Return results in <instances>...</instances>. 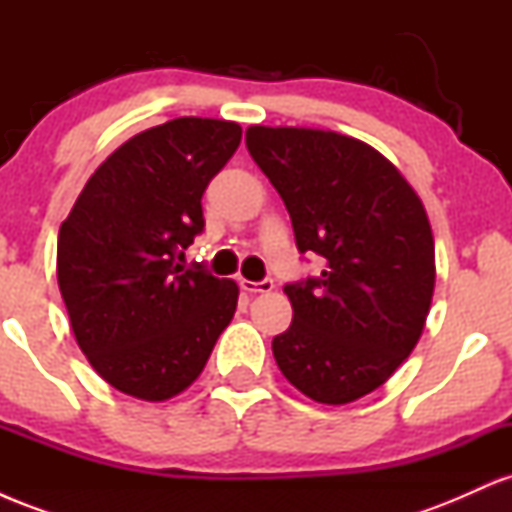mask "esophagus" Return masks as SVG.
<instances>
[{"mask_svg":"<svg viewBox=\"0 0 512 512\" xmlns=\"http://www.w3.org/2000/svg\"><path fill=\"white\" fill-rule=\"evenodd\" d=\"M240 289H243L245 293H250V296H255V293H269L274 289V281L272 279H264V281L243 279L240 281Z\"/></svg>","mask_w":512,"mask_h":512,"instance_id":"esophagus-1","label":"esophagus"}]
</instances>
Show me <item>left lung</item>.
<instances>
[{
  "label": "left lung",
  "instance_id": "1",
  "mask_svg": "<svg viewBox=\"0 0 512 512\" xmlns=\"http://www.w3.org/2000/svg\"><path fill=\"white\" fill-rule=\"evenodd\" d=\"M257 166L289 209L317 279L286 286L291 327L272 351L284 378L320 404L387 383L424 332L436 289L433 231L414 187L366 142L330 129H245Z\"/></svg>",
  "mask_w": 512,
  "mask_h": 512
}]
</instances>
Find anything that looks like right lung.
<instances>
[{
    "label": "right lung",
    "instance_id": "right-lung-1",
    "mask_svg": "<svg viewBox=\"0 0 512 512\" xmlns=\"http://www.w3.org/2000/svg\"><path fill=\"white\" fill-rule=\"evenodd\" d=\"M238 122L178 117L117 146L57 236V284L93 370L146 402L180 395L233 320L238 284L185 269L202 195L240 144Z\"/></svg>",
    "mask_w": 512,
    "mask_h": 512
}]
</instances>
